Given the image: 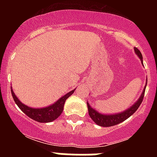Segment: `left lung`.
I'll return each instance as SVG.
<instances>
[{
    "mask_svg": "<svg viewBox=\"0 0 157 157\" xmlns=\"http://www.w3.org/2000/svg\"><path fill=\"white\" fill-rule=\"evenodd\" d=\"M134 51H135L136 54L138 55V57L141 59V63H143V58H142V55H141V52L138 50L137 48H134ZM147 83L145 84V86L143 90V92L140 96L139 99L138 101H136L135 103L130 107L128 109L123 111V112H120V113H116V114L112 115H103L101 114L99 112H98L95 109H94L92 107H90V104L87 102V106H88V112L89 116H90V118L93 120V121L95 123H97L98 125L101 126V127H112V126L117 125L119 123H122L127 119H128L130 116H132L136 111L138 110L139 106L141 105V102L143 101L144 95H145V90L146 88Z\"/></svg>",
    "mask_w": 157,
    "mask_h": 157,
    "instance_id": "8db88e82",
    "label": "left lung"
}]
</instances>
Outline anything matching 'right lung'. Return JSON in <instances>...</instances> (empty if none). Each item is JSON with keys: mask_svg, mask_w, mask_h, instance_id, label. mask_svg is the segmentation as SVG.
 I'll return each mask as SVG.
<instances>
[{"mask_svg": "<svg viewBox=\"0 0 157 157\" xmlns=\"http://www.w3.org/2000/svg\"><path fill=\"white\" fill-rule=\"evenodd\" d=\"M75 90H73L71 92L65 94L52 105H49L45 108H41V109H33V108H30V107L27 106L26 105L22 103L21 101L18 99L17 97L15 95L13 90L11 88L12 98L18 107L20 109V110L30 119L39 122V123H49V122L56 120L63 112V105H64L66 100L75 92Z\"/></svg>", "mask_w": 157, "mask_h": 157, "instance_id": "add662e5", "label": "right lung"}]
</instances>
